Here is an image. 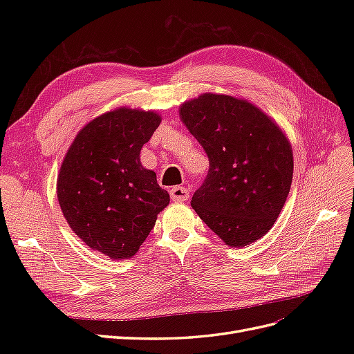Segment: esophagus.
Instances as JSON below:
<instances>
[{
	"instance_id": "esophagus-1",
	"label": "esophagus",
	"mask_w": 354,
	"mask_h": 354,
	"mask_svg": "<svg viewBox=\"0 0 354 354\" xmlns=\"http://www.w3.org/2000/svg\"><path fill=\"white\" fill-rule=\"evenodd\" d=\"M169 196L174 202H183L189 198V190L183 186H176L169 190Z\"/></svg>"
}]
</instances>
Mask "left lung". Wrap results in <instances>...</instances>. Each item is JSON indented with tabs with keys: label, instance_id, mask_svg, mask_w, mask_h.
I'll list each match as a JSON object with an SVG mask.
<instances>
[{
	"label": "left lung",
	"instance_id": "obj_1",
	"mask_svg": "<svg viewBox=\"0 0 354 354\" xmlns=\"http://www.w3.org/2000/svg\"><path fill=\"white\" fill-rule=\"evenodd\" d=\"M180 120L205 151L208 176L190 205L233 248L263 238L292 183V147L282 128L251 102L203 93L180 104Z\"/></svg>",
	"mask_w": 354,
	"mask_h": 354
}]
</instances>
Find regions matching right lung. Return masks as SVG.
<instances>
[{"mask_svg": "<svg viewBox=\"0 0 354 354\" xmlns=\"http://www.w3.org/2000/svg\"><path fill=\"white\" fill-rule=\"evenodd\" d=\"M162 118L155 111L115 108L85 124L57 176V201L69 227L88 248L127 260L140 248L169 203L140 151Z\"/></svg>", "mask_w": 354, "mask_h": 354, "instance_id": "add662e5", "label": "right lung"}]
</instances>
